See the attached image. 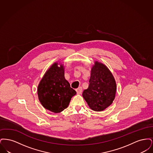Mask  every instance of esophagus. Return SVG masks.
<instances>
[{
	"mask_svg": "<svg viewBox=\"0 0 153 153\" xmlns=\"http://www.w3.org/2000/svg\"><path fill=\"white\" fill-rule=\"evenodd\" d=\"M76 92H77V93L78 94H81L82 93V88L81 87H80L77 88V89H76Z\"/></svg>",
	"mask_w": 153,
	"mask_h": 153,
	"instance_id": "1",
	"label": "esophagus"
}]
</instances>
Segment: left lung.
Returning a JSON list of instances; mask_svg holds the SVG:
<instances>
[{
    "mask_svg": "<svg viewBox=\"0 0 153 153\" xmlns=\"http://www.w3.org/2000/svg\"><path fill=\"white\" fill-rule=\"evenodd\" d=\"M89 84L82 96L95 111H102L112 103L117 91L115 80L106 66L95 62L91 70Z\"/></svg>",
    "mask_w": 153,
    "mask_h": 153,
    "instance_id": "1",
    "label": "left lung"
}]
</instances>
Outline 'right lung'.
I'll list each match as a JSON object with an SVG mask.
<instances>
[{"instance_id":"1","label":"right lung","mask_w":153,"mask_h":153,"mask_svg":"<svg viewBox=\"0 0 153 153\" xmlns=\"http://www.w3.org/2000/svg\"><path fill=\"white\" fill-rule=\"evenodd\" d=\"M39 102L45 108L59 113L66 108L76 92L64 77V68L54 63L46 72L38 87Z\"/></svg>"}]
</instances>
